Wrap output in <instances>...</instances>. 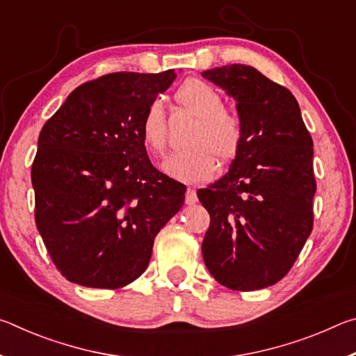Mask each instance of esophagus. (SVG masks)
Listing matches in <instances>:
<instances>
[{"instance_id": "34e87169", "label": "esophagus", "mask_w": 356, "mask_h": 356, "mask_svg": "<svg viewBox=\"0 0 356 356\" xmlns=\"http://www.w3.org/2000/svg\"><path fill=\"white\" fill-rule=\"evenodd\" d=\"M185 202L188 204V206H193V204L197 202V196H196V191L193 188L186 190V195H185Z\"/></svg>"}]
</instances>
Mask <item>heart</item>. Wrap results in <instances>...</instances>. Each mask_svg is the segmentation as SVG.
Here are the masks:
<instances>
[{"label":"heart","mask_w":356,"mask_h":356,"mask_svg":"<svg viewBox=\"0 0 356 356\" xmlns=\"http://www.w3.org/2000/svg\"><path fill=\"white\" fill-rule=\"evenodd\" d=\"M177 104L197 118L188 135V147L168 155L163 171L182 182H202L213 177L216 159L221 163L232 161L245 141L243 120L236 111L225 108L221 94L209 83L191 78L174 94ZM140 136L150 154L160 155L166 147L168 120L165 106L152 100L140 122Z\"/></svg>","instance_id":"b5f03b06"}]
</instances>
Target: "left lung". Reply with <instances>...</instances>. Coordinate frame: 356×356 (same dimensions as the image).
<instances>
[{"instance_id":"left-lung-1","label":"left lung","mask_w":356,"mask_h":356,"mask_svg":"<svg viewBox=\"0 0 356 356\" xmlns=\"http://www.w3.org/2000/svg\"><path fill=\"white\" fill-rule=\"evenodd\" d=\"M202 76L236 99L245 127L229 171L197 190L210 215L202 257L220 284L257 291L284 278L312 231V138L292 92L251 65Z\"/></svg>"}]
</instances>
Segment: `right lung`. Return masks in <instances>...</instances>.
Returning <instances> with one entry per match:
<instances>
[{"label": "right lung", "mask_w": 356, "mask_h": 356, "mask_svg": "<svg viewBox=\"0 0 356 356\" xmlns=\"http://www.w3.org/2000/svg\"><path fill=\"white\" fill-rule=\"evenodd\" d=\"M174 70L116 72L72 91L40 130L31 168L35 226L65 280L119 289L147 268L184 184L150 163L140 122Z\"/></svg>", "instance_id": "1"}]
</instances>
